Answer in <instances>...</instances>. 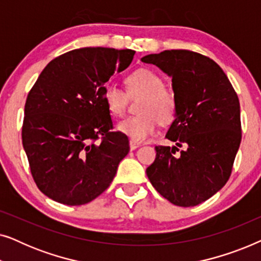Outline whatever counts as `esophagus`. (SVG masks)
Returning a JSON list of instances; mask_svg holds the SVG:
<instances>
[{"label": "esophagus", "mask_w": 261, "mask_h": 261, "mask_svg": "<svg viewBox=\"0 0 261 261\" xmlns=\"http://www.w3.org/2000/svg\"><path fill=\"white\" fill-rule=\"evenodd\" d=\"M139 146H141L140 142H137V141H133V140L129 141V147H130L132 151H134V149H137V148L139 147Z\"/></svg>", "instance_id": "34e87169"}]
</instances>
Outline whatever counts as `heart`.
I'll return each instance as SVG.
<instances>
[{"label":"heart","mask_w":261,"mask_h":261,"mask_svg":"<svg viewBox=\"0 0 261 261\" xmlns=\"http://www.w3.org/2000/svg\"><path fill=\"white\" fill-rule=\"evenodd\" d=\"M127 92L110 84L105 90V101L114 116H122L127 110L128 99L142 96L138 112L117 123V130L133 141H144L155 130L158 122L167 123L176 114L174 94L164 87V80L155 71L140 69L126 78Z\"/></svg>","instance_id":"1"}]
</instances>
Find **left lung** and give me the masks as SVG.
<instances>
[{
    "instance_id": "1",
    "label": "left lung",
    "mask_w": 261,
    "mask_h": 261,
    "mask_svg": "<svg viewBox=\"0 0 261 261\" xmlns=\"http://www.w3.org/2000/svg\"><path fill=\"white\" fill-rule=\"evenodd\" d=\"M141 62L172 77L177 108L166 139L155 146L146 173L153 187L174 205L195 206L229 179L241 142L240 103L223 70L208 57L188 49L148 55ZM181 150L179 155L175 152Z\"/></svg>"
}]
</instances>
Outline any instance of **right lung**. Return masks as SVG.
I'll use <instances>...</instances> for the list:
<instances>
[{
	"label": "right lung",
	"instance_id": "obj_1",
	"mask_svg": "<svg viewBox=\"0 0 261 261\" xmlns=\"http://www.w3.org/2000/svg\"><path fill=\"white\" fill-rule=\"evenodd\" d=\"M134 53L73 49L51 60L31 89L22 145L35 184L53 201L91 202L108 189L129 152L126 135L112 130L105 85L115 71L129 66Z\"/></svg>",
	"mask_w": 261,
	"mask_h": 261
}]
</instances>
